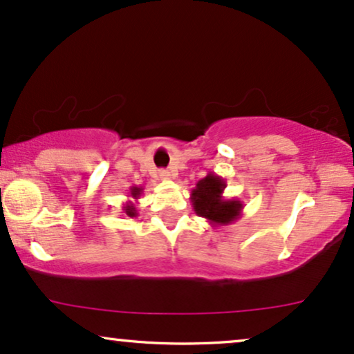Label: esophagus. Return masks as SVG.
Masks as SVG:
<instances>
[{"instance_id":"esophagus-1","label":"esophagus","mask_w":354,"mask_h":354,"mask_svg":"<svg viewBox=\"0 0 354 354\" xmlns=\"http://www.w3.org/2000/svg\"><path fill=\"white\" fill-rule=\"evenodd\" d=\"M159 176L160 178H164V180H170V178H174V172H170V170H159Z\"/></svg>"}]
</instances>
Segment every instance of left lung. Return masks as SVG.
Wrapping results in <instances>:
<instances>
[{
  "label": "left lung",
  "instance_id": "1",
  "mask_svg": "<svg viewBox=\"0 0 354 354\" xmlns=\"http://www.w3.org/2000/svg\"><path fill=\"white\" fill-rule=\"evenodd\" d=\"M225 178L215 174H207L192 190L190 200L198 216L208 220L212 226H226L234 223L243 213V202L238 198H225Z\"/></svg>",
  "mask_w": 354,
  "mask_h": 354
}]
</instances>
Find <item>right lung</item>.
Listing matches in <instances>:
<instances>
[{
  "label": "right lung",
  "mask_w": 354,
  "mask_h": 354,
  "mask_svg": "<svg viewBox=\"0 0 354 354\" xmlns=\"http://www.w3.org/2000/svg\"><path fill=\"white\" fill-rule=\"evenodd\" d=\"M142 195V187H136V185H133L129 189V195L128 197L131 198V200H128V202L124 203V207H123V212L126 213V215L128 216H131V218H134V216H138V210H136V200L141 197Z\"/></svg>",
  "instance_id": "obj_1"
}]
</instances>
